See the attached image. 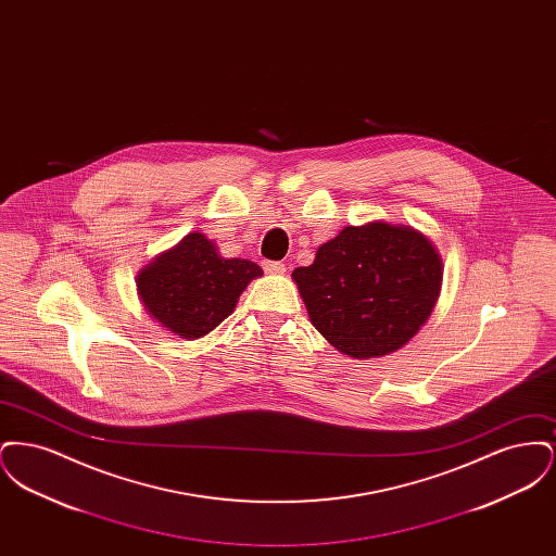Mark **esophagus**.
Wrapping results in <instances>:
<instances>
[{
	"label": "esophagus",
	"instance_id": "obj_1",
	"mask_svg": "<svg viewBox=\"0 0 556 556\" xmlns=\"http://www.w3.org/2000/svg\"><path fill=\"white\" fill-rule=\"evenodd\" d=\"M263 268L268 275H283L286 273V265L277 263V261H263Z\"/></svg>",
	"mask_w": 556,
	"mask_h": 556
}]
</instances>
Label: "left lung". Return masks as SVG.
<instances>
[{
    "mask_svg": "<svg viewBox=\"0 0 556 556\" xmlns=\"http://www.w3.org/2000/svg\"><path fill=\"white\" fill-rule=\"evenodd\" d=\"M291 277L329 344L352 358H375L424 327L440 295L442 258L413 227L375 220L344 227Z\"/></svg>",
    "mask_w": 556,
    "mask_h": 556,
    "instance_id": "obj_1",
    "label": "left lung"
}]
</instances>
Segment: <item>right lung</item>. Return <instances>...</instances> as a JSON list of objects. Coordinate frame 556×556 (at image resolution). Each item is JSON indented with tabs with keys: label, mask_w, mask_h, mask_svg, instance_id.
Listing matches in <instances>:
<instances>
[{
	"label": "right lung",
	"mask_w": 556,
	"mask_h": 556,
	"mask_svg": "<svg viewBox=\"0 0 556 556\" xmlns=\"http://www.w3.org/2000/svg\"><path fill=\"white\" fill-rule=\"evenodd\" d=\"M263 275L245 258H223L204 233H189L137 275L146 311L162 327L195 340L229 317L241 291Z\"/></svg>",
	"instance_id": "1"
}]
</instances>
